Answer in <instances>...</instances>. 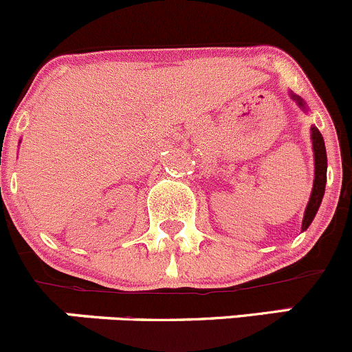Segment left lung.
<instances>
[{
	"instance_id": "left-lung-1",
	"label": "left lung",
	"mask_w": 352,
	"mask_h": 352,
	"mask_svg": "<svg viewBox=\"0 0 352 352\" xmlns=\"http://www.w3.org/2000/svg\"><path fill=\"white\" fill-rule=\"evenodd\" d=\"M293 99L299 106L305 109V104L299 99L298 96H293ZM311 140H313V152H315V181H313V190L311 197H309L308 205H306L305 217H302V226L301 229H308V226L311 224L313 217L316 215L320 204H322L323 193H325V183H327V152H325V144H323V137L315 126H311Z\"/></svg>"
}]
</instances>
